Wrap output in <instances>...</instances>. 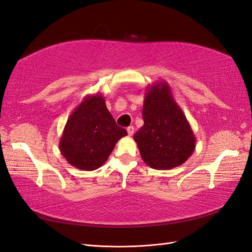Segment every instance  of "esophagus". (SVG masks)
Instances as JSON below:
<instances>
[{"label": "esophagus", "mask_w": 252, "mask_h": 252, "mask_svg": "<svg viewBox=\"0 0 252 252\" xmlns=\"http://www.w3.org/2000/svg\"><path fill=\"white\" fill-rule=\"evenodd\" d=\"M127 132H128V135L131 136L134 133V127L133 126H129L127 128Z\"/></svg>", "instance_id": "esophagus-1"}]
</instances>
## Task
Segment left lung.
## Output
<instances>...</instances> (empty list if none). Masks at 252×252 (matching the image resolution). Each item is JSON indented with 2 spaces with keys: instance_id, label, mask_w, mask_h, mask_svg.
Here are the masks:
<instances>
[{
  "instance_id": "obj_1",
  "label": "left lung",
  "mask_w": 252,
  "mask_h": 252,
  "mask_svg": "<svg viewBox=\"0 0 252 252\" xmlns=\"http://www.w3.org/2000/svg\"><path fill=\"white\" fill-rule=\"evenodd\" d=\"M144 125L133 136L145 164L167 170L185 163L195 149V136L170 86L157 82L147 89L143 105Z\"/></svg>"
}]
</instances>
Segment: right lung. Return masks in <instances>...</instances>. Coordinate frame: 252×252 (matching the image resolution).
I'll list each match as a JSON object with an SVG mask.
<instances>
[{"label": "right lung", "mask_w": 252, "mask_h": 252, "mask_svg": "<svg viewBox=\"0 0 252 252\" xmlns=\"http://www.w3.org/2000/svg\"><path fill=\"white\" fill-rule=\"evenodd\" d=\"M125 135L127 131L117 125L103 95L89 94L68 118L59 148L75 168L93 171L107 161Z\"/></svg>", "instance_id": "1"}]
</instances>
